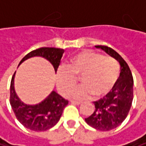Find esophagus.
<instances>
[{
	"label": "esophagus",
	"mask_w": 146,
	"mask_h": 146,
	"mask_svg": "<svg viewBox=\"0 0 146 146\" xmlns=\"http://www.w3.org/2000/svg\"><path fill=\"white\" fill-rule=\"evenodd\" d=\"M71 103H72V104H74V105H81V104H82V102H75V101H72Z\"/></svg>",
	"instance_id": "1"
}]
</instances>
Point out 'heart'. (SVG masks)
I'll return each instance as SVG.
<instances>
[{
    "instance_id": "heart-1",
    "label": "heart",
    "mask_w": 146,
    "mask_h": 146,
    "mask_svg": "<svg viewBox=\"0 0 146 146\" xmlns=\"http://www.w3.org/2000/svg\"><path fill=\"white\" fill-rule=\"evenodd\" d=\"M120 74L118 62L112 57L93 50L81 51L68 61L66 68L56 72V85L59 91L67 96L77 83L80 77L83 85L69 93L68 96L84 100L92 96L100 99L115 86Z\"/></svg>"
}]
</instances>
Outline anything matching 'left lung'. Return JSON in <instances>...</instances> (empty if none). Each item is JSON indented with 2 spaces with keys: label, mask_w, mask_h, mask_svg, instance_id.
<instances>
[{
  "label": "left lung",
  "mask_w": 146,
  "mask_h": 146,
  "mask_svg": "<svg viewBox=\"0 0 146 146\" xmlns=\"http://www.w3.org/2000/svg\"><path fill=\"white\" fill-rule=\"evenodd\" d=\"M120 64V75L113 89L106 96L94 102L96 109L85 122L92 128L109 131L118 127L127 117L133 97V79L131 70L123 58L113 49L106 45H96Z\"/></svg>",
  "instance_id": "8db88e82"
}]
</instances>
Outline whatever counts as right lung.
<instances>
[{"instance_id":"add662e5","label":"right lung","mask_w":146,"mask_h":146,"mask_svg":"<svg viewBox=\"0 0 146 146\" xmlns=\"http://www.w3.org/2000/svg\"><path fill=\"white\" fill-rule=\"evenodd\" d=\"M64 52L63 49L54 47H41L30 51L19 62V65L28 58L42 56L47 59L54 67L56 73L61 58ZM15 73L11 80L10 104L17 119L27 129L33 131H45L55 126L60 120L63 109L68 101L62 98L56 92L52 91L43 102L29 106L21 102L17 96L14 90Z\"/></svg>"}]
</instances>
